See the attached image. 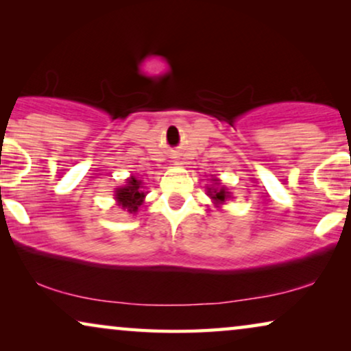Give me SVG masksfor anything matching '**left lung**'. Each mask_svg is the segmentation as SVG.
<instances>
[{
    "label": "left lung",
    "mask_w": 351,
    "mask_h": 351,
    "mask_svg": "<svg viewBox=\"0 0 351 351\" xmlns=\"http://www.w3.org/2000/svg\"><path fill=\"white\" fill-rule=\"evenodd\" d=\"M215 184H220V182L217 179H214ZM208 195L213 198L214 204L219 206V204H223L225 201H227L230 198V191L225 189V186H217V189H214V186H210V189H208Z\"/></svg>",
    "instance_id": "left-lung-1"
}]
</instances>
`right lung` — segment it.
<instances>
[{
  "label": "right lung",
  "instance_id": "obj_1",
  "mask_svg": "<svg viewBox=\"0 0 351 351\" xmlns=\"http://www.w3.org/2000/svg\"><path fill=\"white\" fill-rule=\"evenodd\" d=\"M143 198H145V191H142V182L134 176L129 177L126 185L117 189V193H114L118 206H121V209L131 214L137 213L138 206L143 203Z\"/></svg>",
  "mask_w": 351,
  "mask_h": 351
}]
</instances>
